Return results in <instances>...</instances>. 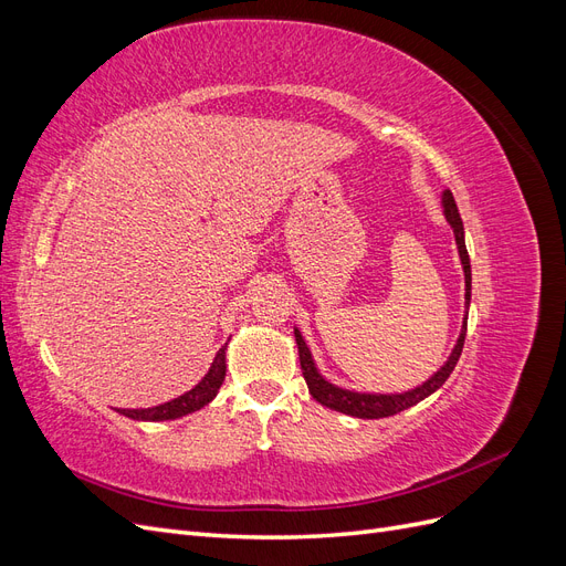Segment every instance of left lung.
Returning a JSON list of instances; mask_svg holds the SVG:
<instances>
[{
    "instance_id": "8db88e82",
    "label": "left lung",
    "mask_w": 566,
    "mask_h": 566,
    "mask_svg": "<svg viewBox=\"0 0 566 566\" xmlns=\"http://www.w3.org/2000/svg\"><path fill=\"white\" fill-rule=\"evenodd\" d=\"M441 208H443V217H447L449 227L453 229L455 235V248H458V256L462 264V273H465V314H462V325H460V335L455 339V345L449 354L443 366L427 378L422 385L406 389V391H394V394H382V391H356V389H347L339 387L335 382H331L328 378H323V373L318 370L312 349L306 345L300 328H295V342H297V352H300V366H302V375L306 380V387H310L312 397L323 403L325 408H333L337 413H345L352 418H364V420H378V418H387V416H397L401 410L420 403L422 399L434 394L443 382L449 380V375L453 373L462 345H465V333H468V312H470V300H472V269H470V254L465 248V229H462V219L460 212L455 208V200L451 196V191L441 193Z\"/></svg>"
}]
</instances>
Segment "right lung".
I'll use <instances>...</instances> for the list:
<instances>
[{
  "instance_id": "add662e5",
  "label": "right lung",
  "mask_w": 566,
  "mask_h": 566,
  "mask_svg": "<svg viewBox=\"0 0 566 566\" xmlns=\"http://www.w3.org/2000/svg\"><path fill=\"white\" fill-rule=\"evenodd\" d=\"M227 345H229V342H227ZM227 345L217 352L210 370L205 373V378L193 389L184 391L181 397H177L172 401L158 403V406H150V408H117V413H123L125 418H132V420H142V422H163V420L184 418L188 413H196V410L205 408L217 397L219 387L224 385V378H227Z\"/></svg>"
}]
</instances>
